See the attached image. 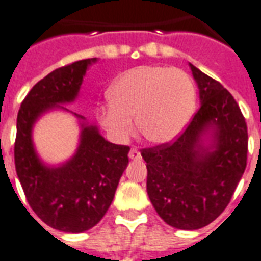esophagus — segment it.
<instances>
[{
  "instance_id": "obj_1",
  "label": "esophagus",
  "mask_w": 261,
  "mask_h": 261,
  "mask_svg": "<svg viewBox=\"0 0 261 261\" xmlns=\"http://www.w3.org/2000/svg\"><path fill=\"white\" fill-rule=\"evenodd\" d=\"M128 157H130L131 160H139L141 159V153H139V150L137 148H133L128 152Z\"/></svg>"
}]
</instances>
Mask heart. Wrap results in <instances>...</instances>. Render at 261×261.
<instances>
[{
	"instance_id": "1",
	"label": "heart",
	"mask_w": 261,
	"mask_h": 261,
	"mask_svg": "<svg viewBox=\"0 0 261 261\" xmlns=\"http://www.w3.org/2000/svg\"><path fill=\"white\" fill-rule=\"evenodd\" d=\"M109 99L97 109V117L115 141L130 138L135 116L145 138L153 144H167L190 122L196 108V87L182 69L141 65L117 77Z\"/></svg>"
}]
</instances>
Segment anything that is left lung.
Instances as JSON below:
<instances>
[{"label":"left lung","mask_w":261,"mask_h":261,"mask_svg":"<svg viewBox=\"0 0 261 261\" xmlns=\"http://www.w3.org/2000/svg\"><path fill=\"white\" fill-rule=\"evenodd\" d=\"M201 107L174 142L141 150L146 190L159 216L175 228L214 222L231 200L246 168L248 128L230 91L190 64ZM210 134L211 144L202 137Z\"/></svg>","instance_id":"obj_1"}]
</instances>
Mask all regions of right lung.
<instances>
[{
    "label": "right lung",
    "mask_w": 261,
    "mask_h": 261,
    "mask_svg": "<svg viewBox=\"0 0 261 261\" xmlns=\"http://www.w3.org/2000/svg\"><path fill=\"white\" fill-rule=\"evenodd\" d=\"M97 59L75 61L55 69L25 95L17 113L15 167L31 210L43 223L64 232L94 227L112 204L128 164L126 145L111 144L93 124H82L76 153L59 167L45 166L33 144V126L42 113L72 102L87 67ZM79 120L85 117L73 113Z\"/></svg>",
    "instance_id": "right-lung-1"
}]
</instances>
